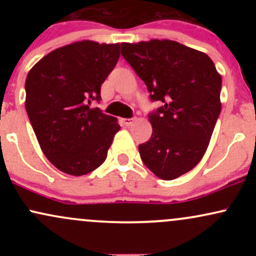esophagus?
I'll return each mask as SVG.
<instances>
[{
	"label": "esophagus",
	"instance_id": "esophagus-1",
	"mask_svg": "<svg viewBox=\"0 0 256 256\" xmlns=\"http://www.w3.org/2000/svg\"><path fill=\"white\" fill-rule=\"evenodd\" d=\"M122 125H125L126 128H128V126H131L132 124H134V119H122Z\"/></svg>",
	"mask_w": 256,
	"mask_h": 256
}]
</instances>
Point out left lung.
Masks as SVG:
<instances>
[{"label": "left lung", "instance_id": "1", "mask_svg": "<svg viewBox=\"0 0 256 256\" xmlns=\"http://www.w3.org/2000/svg\"><path fill=\"white\" fill-rule=\"evenodd\" d=\"M120 50L150 101L162 104L148 114L152 134L138 146L140 158L164 180L180 177L200 162L212 137L222 77L208 55L174 40L122 43Z\"/></svg>", "mask_w": 256, "mask_h": 256}]
</instances>
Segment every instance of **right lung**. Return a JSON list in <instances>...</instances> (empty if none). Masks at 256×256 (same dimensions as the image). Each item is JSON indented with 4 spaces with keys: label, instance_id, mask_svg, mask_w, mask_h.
I'll return each instance as SVG.
<instances>
[{
    "label": "right lung",
    "instance_id": "right-lung-1",
    "mask_svg": "<svg viewBox=\"0 0 256 256\" xmlns=\"http://www.w3.org/2000/svg\"><path fill=\"white\" fill-rule=\"evenodd\" d=\"M120 44L82 40L40 58L25 82V107L46 158L67 174L92 172L107 158L116 119L100 108L101 85L119 60Z\"/></svg>",
    "mask_w": 256,
    "mask_h": 256
}]
</instances>
